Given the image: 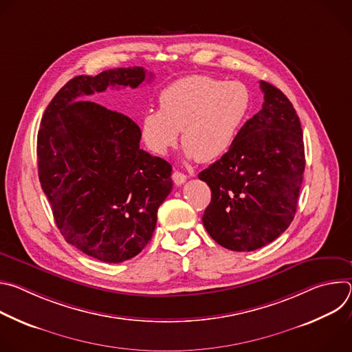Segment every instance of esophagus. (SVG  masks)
<instances>
[{
  "label": "esophagus",
  "mask_w": 352,
  "mask_h": 352,
  "mask_svg": "<svg viewBox=\"0 0 352 352\" xmlns=\"http://www.w3.org/2000/svg\"><path fill=\"white\" fill-rule=\"evenodd\" d=\"M173 181L175 182V185H182V184L186 181V175L175 170V171L173 173Z\"/></svg>",
  "instance_id": "1"
}]
</instances>
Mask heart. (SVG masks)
<instances>
[{
    "instance_id": "1",
    "label": "heart",
    "mask_w": 352,
    "mask_h": 352,
    "mask_svg": "<svg viewBox=\"0 0 352 352\" xmlns=\"http://www.w3.org/2000/svg\"><path fill=\"white\" fill-rule=\"evenodd\" d=\"M249 107L250 93L243 83L192 75L160 93L159 110L140 117L139 135L150 152L164 156L182 131L185 156L213 162L234 144Z\"/></svg>"
}]
</instances>
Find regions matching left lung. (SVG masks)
<instances>
[{"instance_id":"8db88e82","label":"left lung","mask_w":352,"mask_h":352,"mask_svg":"<svg viewBox=\"0 0 352 352\" xmlns=\"http://www.w3.org/2000/svg\"><path fill=\"white\" fill-rule=\"evenodd\" d=\"M262 110L241 128L220 160L199 173L212 190L202 217L221 246L249 252L291 224L305 170L302 128L287 96L261 80Z\"/></svg>"}]
</instances>
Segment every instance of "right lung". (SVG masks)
Segmentation results:
<instances>
[{"label": "right lung", "instance_id": "right-lung-1", "mask_svg": "<svg viewBox=\"0 0 352 352\" xmlns=\"http://www.w3.org/2000/svg\"><path fill=\"white\" fill-rule=\"evenodd\" d=\"M146 76L142 67L75 76L47 106L37 133L38 179L58 230L106 263L136 256L152 239L173 167L139 147L129 117L80 98L109 86L135 89Z\"/></svg>", "mask_w": 352, "mask_h": 352}]
</instances>
